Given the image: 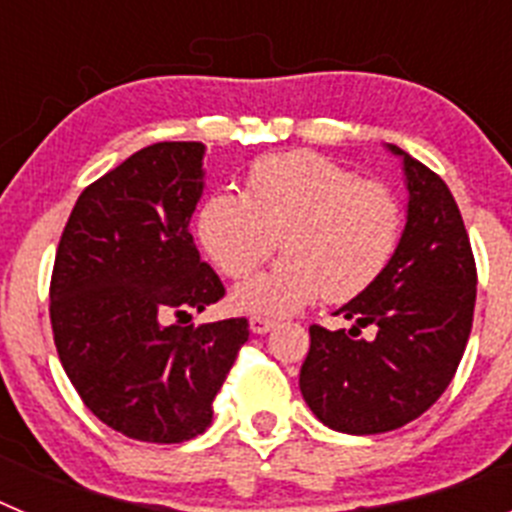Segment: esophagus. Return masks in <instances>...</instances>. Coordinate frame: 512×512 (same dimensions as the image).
Wrapping results in <instances>:
<instances>
[{"label": "esophagus", "mask_w": 512, "mask_h": 512, "mask_svg": "<svg viewBox=\"0 0 512 512\" xmlns=\"http://www.w3.org/2000/svg\"><path fill=\"white\" fill-rule=\"evenodd\" d=\"M248 325H251V330L253 333H269L271 328H274V320H269V318H261V315H253L251 320H248Z\"/></svg>", "instance_id": "esophagus-1"}]
</instances>
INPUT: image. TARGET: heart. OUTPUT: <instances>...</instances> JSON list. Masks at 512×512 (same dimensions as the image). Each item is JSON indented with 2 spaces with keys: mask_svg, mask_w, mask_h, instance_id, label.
Wrapping results in <instances>:
<instances>
[{
  "mask_svg": "<svg viewBox=\"0 0 512 512\" xmlns=\"http://www.w3.org/2000/svg\"><path fill=\"white\" fill-rule=\"evenodd\" d=\"M402 202L390 184L312 151L269 153L248 166L246 192L215 189L197 212V238L228 279L248 277L282 238L287 264L233 289L235 310L284 318L328 297L364 295L395 259Z\"/></svg>",
  "mask_w": 512,
  "mask_h": 512,
  "instance_id": "obj_1",
  "label": "heart"
}]
</instances>
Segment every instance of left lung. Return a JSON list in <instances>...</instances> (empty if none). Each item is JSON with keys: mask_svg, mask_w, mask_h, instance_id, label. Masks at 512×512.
Wrapping results in <instances>:
<instances>
[{"mask_svg": "<svg viewBox=\"0 0 512 512\" xmlns=\"http://www.w3.org/2000/svg\"><path fill=\"white\" fill-rule=\"evenodd\" d=\"M408 179V223L387 271L336 315L351 330L310 325L300 390L320 423L372 436L420 418L454 379L469 341L477 264L446 182L397 146ZM374 324L372 342L360 328Z\"/></svg>", "mask_w": 512, "mask_h": 512, "instance_id": "8db88e82", "label": "left lung"}]
</instances>
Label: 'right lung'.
Segmentation results:
<instances>
[{
  "label": "right lung",
  "instance_id": "add662e5",
  "mask_svg": "<svg viewBox=\"0 0 512 512\" xmlns=\"http://www.w3.org/2000/svg\"><path fill=\"white\" fill-rule=\"evenodd\" d=\"M202 153L187 140L140 148L79 194L58 241V359L84 405L135 441L205 433L212 400L248 341L246 318L182 325L189 310L225 297L189 233Z\"/></svg>",
  "mask_w": 512,
  "mask_h": 512
}]
</instances>
